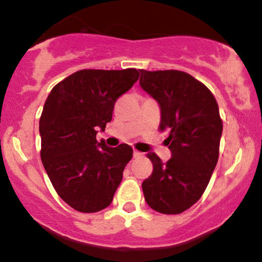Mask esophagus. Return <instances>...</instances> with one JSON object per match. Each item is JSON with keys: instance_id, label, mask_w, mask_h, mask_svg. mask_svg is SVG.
<instances>
[{"instance_id": "1", "label": "esophagus", "mask_w": 262, "mask_h": 262, "mask_svg": "<svg viewBox=\"0 0 262 262\" xmlns=\"http://www.w3.org/2000/svg\"><path fill=\"white\" fill-rule=\"evenodd\" d=\"M140 156H142V153L138 152V150L134 149V152H133V157H134V158H139Z\"/></svg>"}]
</instances>
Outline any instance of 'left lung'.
<instances>
[{
    "instance_id": "obj_1",
    "label": "left lung",
    "mask_w": 262,
    "mask_h": 262,
    "mask_svg": "<svg viewBox=\"0 0 262 262\" xmlns=\"http://www.w3.org/2000/svg\"><path fill=\"white\" fill-rule=\"evenodd\" d=\"M140 88L161 108L159 129L172 158L163 163L147 157L153 172L142 183L148 206L166 214L188 210L205 192L219 161L222 120L212 93L189 74L178 70H139Z\"/></svg>"
}]
</instances>
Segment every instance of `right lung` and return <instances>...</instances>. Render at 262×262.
I'll return each instance as SVG.
<instances>
[{
    "label": "right lung",
    "mask_w": 262,
    "mask_h": 262,
    "mask_svg": "<svg viewBox=\"0 0 262 262\" xmlns=\"http://www.w3.org/2000/svg\"><path fill=\"white\" fill-rule=\"evenodd\" d=\"M137 69L80 70L52 88L40 118L41 161L55 191L84 213L106 208L133 157L128 144L96 140L117 99L138 80Z\"/></svg>",
    "instance_id": "1"
}]
</instances>
